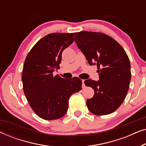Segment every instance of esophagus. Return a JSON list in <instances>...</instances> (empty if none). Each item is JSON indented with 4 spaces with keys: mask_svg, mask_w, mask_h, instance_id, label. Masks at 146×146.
I'll use <instances>...</instances> for the list:
<instances>
[{
    "mask_svg": "<svg viewBox=\"0 0 146 146\" xmlns=\"http://www.w3.org/2000/svg\"><path fill=\"white\" fill-rule=\"evenodd\" d=\"M82 88H85V84H84L85 80H82Z\"/></svg>",
    "mask_w": 146,
    "mask_h": 146,
    "instance_id": "1",
    "label": "esophagus"
}]
</instances>
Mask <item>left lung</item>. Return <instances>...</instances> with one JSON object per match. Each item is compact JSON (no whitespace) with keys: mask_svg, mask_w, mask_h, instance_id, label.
<instances>
[{"mask_svg":"<svg viewBox=\"0 0 146 146\" xmlns=\"http://www.w3.org/2000/svg\"><path fill=\"white\" fill-rule=\"evenodd\" d=\"M75 42L90 65H97L99 80H86L94 95L87 100V107L95 115H107L116 110L124 100L131 80L129 58L114 39L105 34L75 33Z\"/></svg>","mask_w":146,"mask_h":146,"instance_id":"obj_1","label":"left lung"}]
</instances>
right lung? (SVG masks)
I'll use <instances>...</instances> for the list:
<instances>
[{
  "mask_svg": "<svg viewBox=\"0 0 146 146\" xmlns=\"http://www.w3.org/2000/svg\"><path fill=\"white\" fill-rule=\"evenodd\" d=\"M74 40L73 33H51L34 46L26 58L22 81L30 106L40 117L59 119L66 114L68 100L82 89V80L53 76L60 68L63 50Z\"/></svg>",
  "mask_w": 146,
  "mask_h": 146,
  "instance_id": "right-lung-1",
  "label": "right lung"
}]
</instances>
